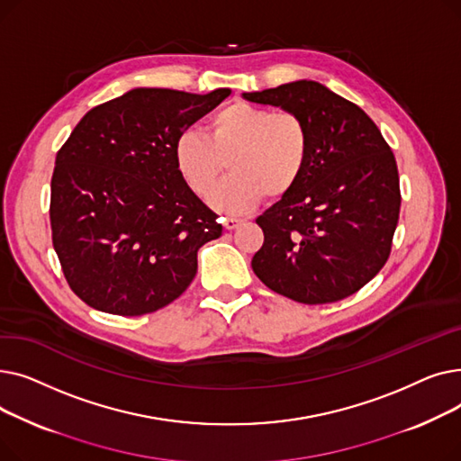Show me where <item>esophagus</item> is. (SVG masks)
<instances>
[{
    "label": "esophagus",
    "mask_w": 461,
    "mask_h": 461,
    "mask_svg": "<svg viewBox=\"0 0 461 461\" xmlns=\"http://www.w3.org/2000/svg\"><path fill=\"white\" fill-rule=\"evenodd\" d=\"M240 224L239 218H224V228L226 230H235Z\"/></svg>",
    "instance_id": "1"
}]
</instances>
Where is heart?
Masks as SVG:
<instances>
[{
    "label": "heart",
    "mask_w": 461,
    "mask_h": 461,
    "mask_svg": "<svg viewBox=\"0 0 461 461\" xmlns=\"http://www.w3.org/2000/svg\"><path fill=\"white\" fill-rule=\"evenodd\" d=\"M310 160V129L294 112H273L233 103L214 112L205 134L185 131L176 138L174 162L185 185L228 214L256 207L265 194L280 198L303 177Z\"/></svg>",
    "instance_id": "1"
}]
</instances>
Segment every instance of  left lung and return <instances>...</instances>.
<instances>
[{
    "instance_id": "8db88e82",
    "label": "left lung",
    "mask_w": 461,
    "mask_h": 461,
    "mask_svg": "<svg viewBox=\"0 0 461 461\" xmlns=\"http://www.w3.org/2000/svg\"><path fill=\"white\" fill-rule=\"evenodd\" d=\"M250 103L299 113L310 160L299 183L256 218L263 247L256 276L304 304L342 301L389 259L400 216L394 155L357 104L313 80L243 93Z\"/></svg>"
}]
</instances>
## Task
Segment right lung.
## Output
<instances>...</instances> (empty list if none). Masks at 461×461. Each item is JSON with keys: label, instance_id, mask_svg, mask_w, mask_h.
I'll list each match as a JSON object with an SVG mask.
<instances>
[{"label": "right lung", "instance_id": "1", "mask_svg": "<svg viewBox=\"0 0 461 461\" xmlns=\"http://www.w3.org/2000/svg\"><path fill=\"white\" fill-rule=\"evenodd\" d=\"M136 87L89 110L58 151L52 243L86 304L143 316L176 301L222 235L174 162L176 138L230 96Z\"/></svg>", "mask_w": 461, "mask_h": 461}]
</instances>
